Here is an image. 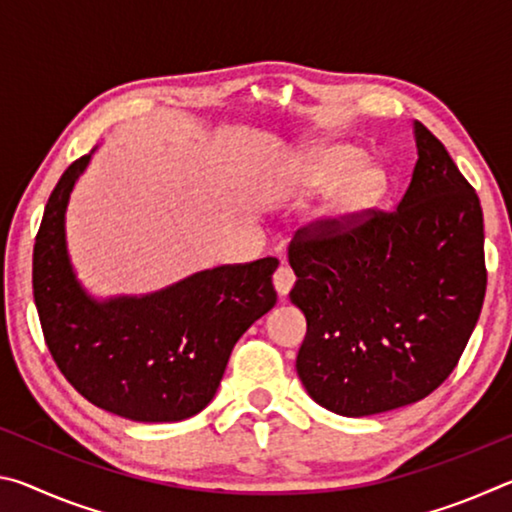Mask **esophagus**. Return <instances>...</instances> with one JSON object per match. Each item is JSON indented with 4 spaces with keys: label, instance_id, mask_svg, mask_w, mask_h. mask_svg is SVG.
Masks as SVG:
<instances>
[{
    "label": "esophagus",
    "instance_id": "esophagus-1",
    "mask_svg": "<svg viewBox=\"0 0 512 512\" xmlns=\"http://www.w3.org/2000/svg\"><path fill=\"white\" fill-rule=\"evenodd\" d=\"M293 284H296V275H293V271L289 266H280L273 275V287L275 291L280 293V296H289V291L293 289Z\"/></svg>",
    "mask_w": 512,
    "mask_h": 512
}]
</instances>
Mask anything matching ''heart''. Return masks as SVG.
Instances as JSON below:
<instances>
[{
    "mask_svg": "<svg viewBox=\"0 0 512 512\" xmlns=\"http://www.w3.org/2000/svg\"><path fill=\"white\" fill-rule=\"evenodd\" d=\"M328 192L316 210V230L323 237H339L375 210L388 189L384 164L366 158L348 142H318L291 155L273 183L271 194L307 196Z\"/></svg>",
    "mask_w": 512,
    "mask_h": 512,
    "instance_id": "obj_1",
    "label": "heart"
}]
</instances>
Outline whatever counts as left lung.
<instances>
[{"mask_svg":"<svg viewBox=\"0 0 512 512\" xmlns=\"http://www.w3.org/2000/svg\"><path fill=\"white\" fill-rule=\"evenodd\" d=\"M418 162L391 214L339 237L291 241L307 318L298 377L323 409L363 418L420 402L456 368L485 296L483 212L436 135L413 121Z\"/></svg>","mask_w":512,"mask_h":512,"instance_id":"8db88e82","label":"left lung"}]
</instances>
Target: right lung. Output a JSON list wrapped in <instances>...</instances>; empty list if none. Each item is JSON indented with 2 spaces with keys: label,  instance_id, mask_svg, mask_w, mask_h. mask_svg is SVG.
Here are the masks:
<instances>
[{
  "label": "right lung",
  "instance_id": "obj_1",
  "mask_svg": "<svg viewBox=\"0 0 512 512\" xmlns=\"http://www.w3.org/2000/svg\"><path fill=\"white\" fill-rule=\"evenodd\" d=\"M94 149L51 192L33 248L47 348L85 400L133 422H178L216 395L241 334L277 302L275 257L205 268L140 296L97 298L67 248V205Z\"/></svg>",
  "mask_w": 512,
  "mask_h": 512
}]
</instances>
